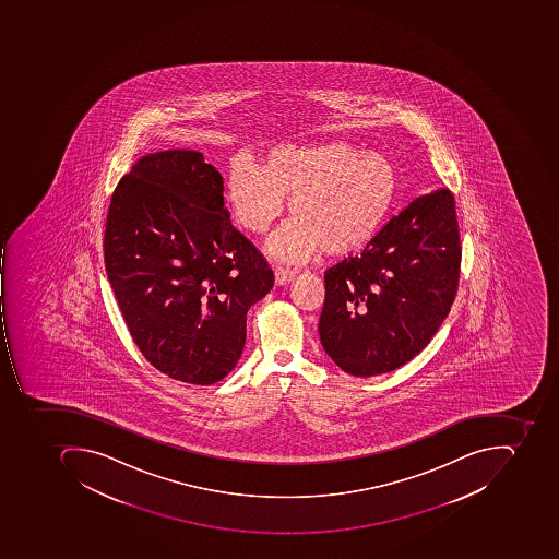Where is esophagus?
<instances>
[{
  "instance_id": "1",
  "label": "esophagus",
  "mask_w": 559,
  "mask_h": 559,
  "mask_svg": "<svg viewBox=\"0 0 559 559\" xmlns=\"http://www.w3.org/2000/svg\"><path fill=\"white\" fill-rule=\"evenodd\" d=\"M275 275V284L284 285L290 281V278L296 275V270L294 269H284V266H277L274 272Z\"/></svg>"
}]
</instances>
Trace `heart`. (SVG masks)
I'll return each mask as SVG.
<instances>
[{
    "label": "heart",
    "instance_id": "heart-1",
    "mask_svg": "<svg viewBox=\"0 0 559 559\" xmlns=\"http://www.w3.org/2000/svg\"><path fill=\"white\" fill-rule=\"evenodd\" d=\"M401 190L389 157L353 143L275 145L257 166L236 160L226 178V200L246 233L263 236L284 211L293 214L272 241V253L299 262L323 248L345 257L368 246L383 229Z\"/></svg>",
    "mask_w": 559,
    "mask_h": 559
}]
</instances>
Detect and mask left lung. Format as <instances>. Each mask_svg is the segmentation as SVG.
<instances>
[{"label": "left lung", "mask_w": 559, "mask_h": 559, "mask_svg": "<svg viewBox=\"0 0 559 559\" xmlns=\"http://www.w3.org/2000/svg\"><path fill=\"white\" fill-rule=\"evenodd\" d=\"M455 199L448 188L412 200L359 257L325 272L320 341L338 368L377 377L423 350L459 289Z\"/></svg>", "instance_id": "8db88e82"}]
</instances>
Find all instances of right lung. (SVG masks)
I'll use <instances>...</instances> for the list:
<instances>
[{
    "label": "right lung",
    "instance_id": "add662e5",
    "mask_svg": "<svg viewBox=\"0 0 559 559\" xmlns=\"http://www.w3.org/2000/svg\"><path fill=\"white\" fill-rule=\"evenodd\" d=\"M203 154L143 155L112 193L104 263L131 338L173 380L214 384L238 365L246 314L274 285L234 229Z\"/></svg>",
    "mask_w": 559,
    "mask_h": 559
}]
</instances>
